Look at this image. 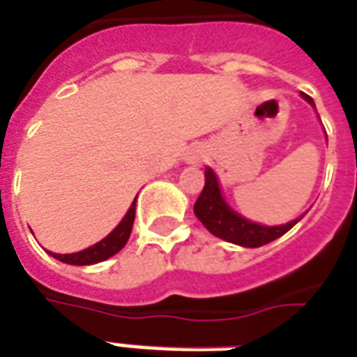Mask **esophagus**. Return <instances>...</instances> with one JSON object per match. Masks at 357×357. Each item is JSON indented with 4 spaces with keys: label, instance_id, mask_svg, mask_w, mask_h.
Wrapping results in <instances>:
<instances>
[{
    "label": "esophagus",
    "instance_id": "obj_1",
    "mask_svg": "<svg viewBox=\"0 0 357 357\" xmlns=\"http://www.w3.org/2000/svg\"><path fill=\"white\" fill-rule=\"evenodd\" d=\"M208 157V151H206L204 145L200 144H195L191 145L185 153V162L187 165H192V166H199L200 162H204V158Z\"/></svg>",
    "mask_w": 357,
    "mask_h": 357
}]
</instances>
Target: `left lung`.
Segmentation results:
<instances>
[{"label": "left lung", "mask_w": 357, "mask_h": 357, "mask_svg": "<svg viewBox=\"0 0 357 357\" xmlns=\"http://www.w3.org/2000/svg\"><path fill=\"white\" fill-rule=\"evenodd\" d=\"M301 98L312 105V109H316V104L310 96H306L301 92ZM204 189L200 192V197L195 202L192 212L199 218L202 225L212 232L213 236L231 242V244L242 245V248H259L265 245L273 240L280 238L282 234H286L293 225H297L301 219L305 218V213L299 215L297 219H293L286 225H261L255 223L252 219L244 218L242 213H238L234 208L229 206V202L223 197L221 185H219L218 174L206 166L204 170Z\"/></svg>", "instance_id": "obj_1"}]
</instances>
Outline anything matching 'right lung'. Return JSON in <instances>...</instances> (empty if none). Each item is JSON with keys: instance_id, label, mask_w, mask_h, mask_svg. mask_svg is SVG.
<instances>
[{"instance_id": "1", "label": "right lung", "mask_w": 357, "mask_h": 357, "mask_svg": "<svg viewBox=\"0 0 357 357\" xmlns=\"http://www.w3.org/2000/svg\"><path fill=\"white\" fill-rule=\"evenodd\" d=\"M134 215H136V199H134V202H132L130 208H128V212L125 213V218L121 219V223H119L105 238L100 240V242L89 245V248H84V250L75 253H47L52 255L54 259L66 263V265L77 266L94 265V263H100V261L109 259L115 253L121 252L126 245V242H128V238H130L132 225H134Z\"/></svg>"}]
</instances>
